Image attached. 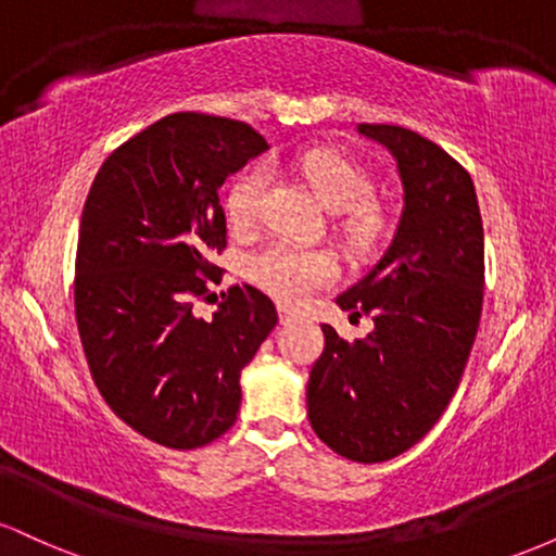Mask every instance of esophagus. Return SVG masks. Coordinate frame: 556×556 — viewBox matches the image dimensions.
Returning <instances> with one entry per match:
<instances>
[{"instance_id": "obj_1", "label": "esophagus", "mask_w": 556, "mask_h": 556, "mask_svg": "<svg viewBox=\"0 0 556 556\" xmlns=\"http://www.w3.org/2000/svg\"><path fill=\"white\" fill-rule=\"evenodd\" d=\"M298 318H300L298 311L287 308V305H279V321H282V324H295Z\"/></svg>"}]
</instances>
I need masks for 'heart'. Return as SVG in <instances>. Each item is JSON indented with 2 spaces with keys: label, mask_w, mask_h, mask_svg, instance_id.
Wrapping results in <instances>:
<instances>
[{
  "label": "heart",
  "mask_w": 556,
  "mask_h": 556,
  "mask_svg": "<svg viewBox=\"0 0 556 556\" xmlns=\"http://www.w3.org/2000/svg\"><path fill=\"white\" fill-rule=\"evenodd\" d=\"M300 172L308 180L324 206L331 212H344L342 232L355 248H371L379 240L384 219L368 198L374 193L371 177L348 156L331 149H314L300 156ZM269 169L251 167L232 182L227 193V216L232 227L251 229L264 208ZM251 282L285 303H303L314 290L331 285L337 279V261L321 248H305L295 242L277 240L261 248L248 258L245 266Z\"/></svg>",
  "instance_id": "b5f03b06"
}]
</instances>
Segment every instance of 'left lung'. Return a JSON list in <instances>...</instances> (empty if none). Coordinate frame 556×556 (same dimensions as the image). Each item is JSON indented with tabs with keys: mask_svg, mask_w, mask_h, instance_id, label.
Returning a JSON list of instances; mask_svg holds the SVG:
<instances>
[{
	"mask_svg": "<svg viewBox=\"0 0 556 556\" xmlns=\"http://www.w3.org/2000/svg\"><path fill=\"white\" fill-rule=\"evenodd\" d=\"M392 151L402 216L392 245L337 298L371 316L366 340L324 324L308 379L316 437L355 463H384L418 444L455 397L483 305V222L473 180L429 138L400 125H358Z\"/></svg>",
	"mask_w": 556,
	"mask_h": 556,
	"instance_id": "1",
	"label": "left lung"
}]
</instances>
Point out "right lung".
<instances>
[{
	"label": "right lung",
	"instance_id": "add662e5",
	"mask_svg": "<svg viewBox=\"0 0 556 556\" xmlns=\"http://www.w3.org/2000/svg\"><path fill=\"white\" fill-rule=\"evenodd\" d=\"M266 149L238 119L169 114L106 156L83 206L75 318L88 368L114 416L172 450L235 424L240 371L279 321L251 285L229 287L212 321L193 311L225 271L212 264L227 248L219 188Z\"/></svg>",
	"mask_w": 556,
	"mask_h": 556
}]
</instances>
